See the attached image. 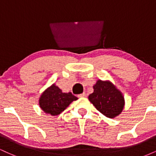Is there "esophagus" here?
Returning <instances> with one entry per match:
<instances>
[{
    "label": "esophagus",
    "mask_w": 156,
    "mask_h": 156,
    "mask_svg": "<svg viewBox=\"0 0 156 156\" xmlns=\"http://www.w3.org/2000/svg\"><path fill=\"white\" fill-rule=\"evenodd\" d=\"M86 96H87L86 93H82V94H78V97H79V98H84V97H86Z\"/></svg>",
    "instance_id": "1"
}]
</instances>
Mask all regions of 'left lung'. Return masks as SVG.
<instances>
[{"instance_id":"8db88e82","label":"left lung","mask_w":156,"mask_h":156,"mask_svg":"<svg viewBox=\"0 0 156 156\" xmlns=\"http://www.w3.org/2000/svg\"><path fill=\"white\" fill-rule=\"evenodd\" d=\"M93 89L94 92L88 98L97 110L111 119L121 114L125 106V98L112 82L98 80Z\"/></svg>"}]
</instances>
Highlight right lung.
<instances>
[{
  "instance_id": "1",
  "label": "right lung",
  "mask_w": 156,
  "mask_h": 156,
  "mask_svg": "<svg viewBox=\"0 0 156 156\" xmlns=\"http://www.w3.org/2000/svg\"><path fill=\"white\" fill-rule=\"evenodd\" d=\"M76 100L78 98L72 93L62 92V89L53 83L42 93L39 97V105L44 113L57 116Z\"/></svg>"
}]
</instances>
